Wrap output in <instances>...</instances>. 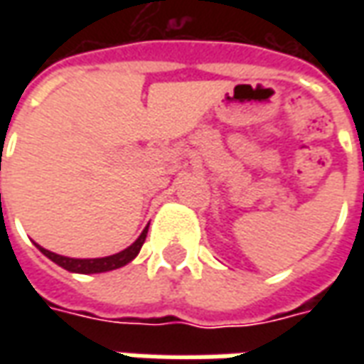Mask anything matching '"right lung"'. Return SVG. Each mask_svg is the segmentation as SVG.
Here are the masks:
<instances>
[{"mask_svg":"<svg viewBox=\"0 0 364 364\" xmlns=\"http://www.w3.org/2000/svg\"><path fill=\"white\" fill-rule=\"evenodd\" d=\"M146 234H148V228H144V232L138 236L134 244L128 245L127 250L114 253V255H109V257H97V259H74V257H64V255H58V253L48 252L41 245L36 244V247L48 257L50 261H54L56 265H60L66 271H72V273H82V274H91V273H105V271H112V269L124 267L127 263L134 259L136 255L142 250L144 242H146Z\"/></svg>","mask_w":364,"mask_h":364,"instance_id":"right-lung-1","label":"right lung"}]
</instances>
